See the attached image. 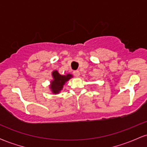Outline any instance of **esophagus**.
<instances>
[{
    "instance_id": "esophagus-1",
    "label": "esophagus",
    "mask_w": 147,
    "mask_h": 147,
    "mask_svg": "<svg viewBox=\"0 0 147 147\" xmlns=\"http://www.w3.org/2000/svg\"><path fill=\"white\" fill-rule=\"evenodd\" d=\"M73 74L75 77H79V76L80 75V72H79V70H74Z\"/></svg>"
}]
</instances>
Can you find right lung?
Returning <instances> with one entry per match:
<instances>
[{"mask_svg":"<svg viewBox=\"0 0 147 147\" xmlns=\"http://www.w3.org/2000/svg\"><path fill=\"white\" fill-rule=\"evenodd\" d=\"M52 77H53L54 80L52 82L50 88H51L53 93H59L60 90H62L65 82L71 78L72 76L70 74H68L65 76L59 75V72L55 70L52 72Z\"/></svg>","mask_w":147,"mask_h":147,"instance_id":"right-lung-1","label":"right lung"}]
</instances>
